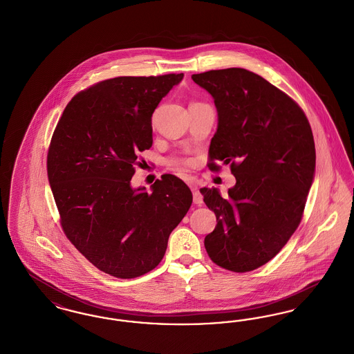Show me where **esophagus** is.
<instances>
[{
	"label": "esophagus",
	"mask_w": 354,
	"mask_h": 354,
	"mask_svg": "<svg viewBox=\"0 0 354 354\" xmlns=\"http://www.w3.org/2000/svg\"><path fill=\"white\" fill-rule=\"evenodd\" d=\"M189 188H191V191H192V194H194V203L201 205L203 203V195L201 194V191H199V187L196 185V183L191 182V183H189Z\"/></svg>",
	"instance_id": "1"
}]
</instances>
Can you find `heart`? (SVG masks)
Returning <instances> with one entry per match:
<instances>
[{
  "mask_svg": "<svg viewBox=\"0 0 354 354\" xmlns=\"http://www.w3.org/2000/svg\"><path fill=\"white\" fill-rule=\"evenodd\" d=\"M171 165L175 166L176 169H185V167L189 166V162L185 160V159H172Z\"/></svg>",
  "mask_w": 354,
  "mask_h": 354,
  "instance_id": "1",
  "label": "heart"
}]
</instances>
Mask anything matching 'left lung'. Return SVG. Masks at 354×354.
Segmentation results:
<instances>
[{
    "mask_svg": "<svg viewBox=\"0 0 354 354\" xmlns=\"http://www.w3.org/2000/svg\"><path fill=\"white\" fill-rule=\"evenodd\" d=\"M192 80L218 110L209 169L231 163L236 178L224 198L215 187L201 189L218 221L204 245L221 268L250 272L280 252L301 221L316 169L312 129L296 102L250 70H209Z\"/></svg>",
    "mask_w": 354,
    "mask_h": 354,
    "instance_id": "left-lung-1",
    "label": "left lung"
}]
</instances>
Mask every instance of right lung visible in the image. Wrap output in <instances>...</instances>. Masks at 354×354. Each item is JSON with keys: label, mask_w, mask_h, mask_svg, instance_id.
Here are the masks:
<instances>
[{"label": "right lung", "mask_w": 354, "mask_h": 354, "mask_svg": "<svg viewBox=\"0 0 354 354\" xmlns=\"http://www.w3.org/2000/svg\"><path fill=\"white\" fill-rule=\"evenodd\" d=\"M180 74L118 77L78 93L51 138L48 178L64 232L98 270L133 279L163 259L192 203L175 175L131 187L139 152L152 146V113Z\"/></svg>", "instance_id": "obj_1"}]
</instances>
